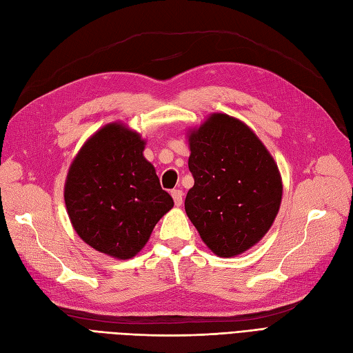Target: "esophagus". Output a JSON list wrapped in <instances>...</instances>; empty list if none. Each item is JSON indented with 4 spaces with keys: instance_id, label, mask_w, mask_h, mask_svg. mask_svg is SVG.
Wrapping results in <instances>:
<instances>
[{
    "instance_id": "esophagus-1",
    "label": "esophagus",
    "mask_w": 353,
    "mask_h": 353,
    "mask_svg": "<svg viewBox=\"0 0 353 353\" xmlns=\"http://www.w3.org/2000/svg\"><path fill=\"white\" fill-rule=\"evenodd\" d=\"M183 190H172V197H174V202L176 206L183 203Z\"/></svg>"
}]
</instances>
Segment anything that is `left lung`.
I'll return each mask as SVG.
<instances>
[{
    "instance_id": "obj_1",
    "label": "left lung",
    "mask_w": 353,
    "mask_h": 353,
    "mask_svg": "<svg viewBox=\"0 0 353 353\" xmlns=\"http://www.w3.org/2000/svg\"><path fill=\"white\" fill-rule=\"evenodd\" d=\"M188 142L194 178L184 202L188 219L217 256L248 250L270 230L280 208L276 161L250 128L225 114L211 115Z\"/></svg>"
}]
</instances>
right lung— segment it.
<instances>
[{"label":"right lung","mask_w":353,"mask_h":353,"mask_svg":"<svg viewBox=\"0 0 353 353\" xmlns=\"http://www.w3.org/2000/svg\"><path fill=\"white\" fill-rule=\"evenodd\" d=\"M143 148L136 132L108 124L83 145L67 175L64 201L77 235L117 259L141 252L174 206Z\"/></svg>","instance_id":"right-lung-1"}]
</instances>
